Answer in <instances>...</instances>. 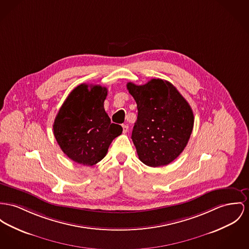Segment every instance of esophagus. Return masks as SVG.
<instances>
[{
	"mask_svg": "<svg viewBox=\"0 0 249 249\" xmlns=\"http://www.w3.org/2000/svg\"><path fill=\"white\" fill-rule=\"evenodd\" d=\"M122 127H123V133H124H124L128 132V126H127V125L123 124V125H122Z\"/></svg>",
	"mask_w": 249,
	"mask_h": 249,
	"instance_id": "esophagus-1",
	"label": "esophagus"
}]
</instances>
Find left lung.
Listing matches in <instances>:
<instances>
[{"mask_svg": "<svg viewBox=\"0 0 249 249\" xmlns=\"http://www.w3.org/2000/svg\"><path fill=\"white\" fill-rule=\"evenodd\" d=\"M137 103L133 143L145 165L160 167L175 160L186 147L194 128V113L179 91L162 79L142 86L127 83Z\"/></svg>", "mask_w": 249, "mask_h": 249, "instance_id": "1", "label": "left lung"}]
</instances>
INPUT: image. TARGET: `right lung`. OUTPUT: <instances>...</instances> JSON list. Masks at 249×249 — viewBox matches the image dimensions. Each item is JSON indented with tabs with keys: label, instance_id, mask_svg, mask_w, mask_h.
<instances>
[{
	"label": "right lung",
	"instance_id": "obj_1",
	"mask_svg": "<svg viewBox=\"0 0 249 249\" xmlns=\"http://www.w3.org/2000/svg\"><path fill=\"white\" fill-rule=\"evenodd\" d=\"M107 89L81 84L68 95L54 119V138L69 159L82 165L102 160L112 141L123 132L104 108Z\"/></svg>",
	"mask_w": 249,
	"mask_h": 249
}]
</instances>
